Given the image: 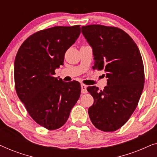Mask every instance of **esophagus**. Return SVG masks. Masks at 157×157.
I'll list each match as a JSON object with an SVG mask.
<instances>
[{"instance_id":"esophagus-1","label":"esophagus","mask_w":157,"mask_h":157,"mask_svg":"<svg viewBox=\"0 0 157 157\" xmlns=\"http://www.w3.org/2000/svg\"><path fill=\"white\" fill-rule=\"evenodd\" d=\"M81 93L82 94H86L87 93V86H86L84 84H81Z\"/></svg>"}]
</instances>
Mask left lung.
<instances>
[{
    "label": "left lung",
    "mask_w": 157,
    "mask_h": 157,
    "mask_svg": "<svg viewBox=\"0 0 157 157\" xmlns=\"http://www.w3.org/2000/svg\"><path fill=\"white\" fill-rule=\"evenodd\" d=\"M81 32L93 50L94 68L104 70L107 86L98 91L87 88L94 97L90 119L104 132H114L125 124L136 109L144 86L140 51L126 32L116 27L89 25Z\"/></svg>",
    "instance_id": "obj_1"
}]
</instances>
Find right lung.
Masks as SVG:
<instances>
[{
  "label": "right lung",
  "instance_id": "add662e5",
  "mask_svg": "<svg viewBox=\"0 0 157 157\" xmlns=\"http://www.w3.org/2000/svg\"><path fill=\"white\" fill-rule=\"evenodd\" d=\"M81 33L80 25L55 26L29 36L14 62L15 87L34 121L48 130L61 127L81 94L78 81L53 77L66 51Z\"/></svg>",
  "mask_w": 157,
  "mask_h": 157
}]
</instances>
